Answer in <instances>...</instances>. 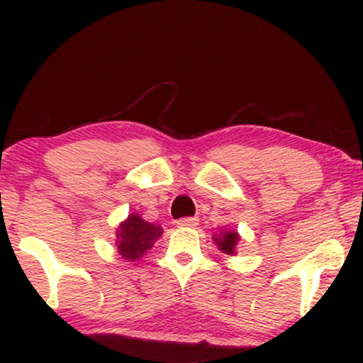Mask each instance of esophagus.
<instances>
[{"label": "esophagus", "instance_id": "obj_1", "mask_svg": "<svg viewBox=\"0 0 363 363\" xmlns=\"http://www.w3.org/2000/svg\"><path fill=\"white\" fill-rule=\"evenodd\" d=\"M198 222H199V220L196 218V216H184V218H179L177 222H176V225H177V227H191V228H194L196 225H198Z\"/></svg>", "mask_w": 363, "mask_h": 363}]
</instances>
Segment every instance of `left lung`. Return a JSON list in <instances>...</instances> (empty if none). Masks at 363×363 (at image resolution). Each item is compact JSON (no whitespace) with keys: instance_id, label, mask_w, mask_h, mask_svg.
<instances>
[{"instance_id":"obj_1","label":"left lung","mask_w":363,"mask_h":363,"mask_svg":"<svg viewBox=\"0 0 363 363\" xmlns=\"http://www.w3.org/2000/svg\"><path fill=\"white\" fill-rule=\"evenodd\" d=\"M215 240L223 252L234 254V249H235L237 240H239V235H237V232H222V235H220L218 239L215 237Z\"/></svg>"}]
</instances>
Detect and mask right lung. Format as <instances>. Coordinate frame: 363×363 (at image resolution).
Here are the masks:
<instances>
[{
  "mask_svg": "<svg viewBox=\"0 0 363 363\" xmlns=\"http://www.w3.org/2000/svg\"><path fill=\"white\" fill-rule=\"evenodd\" d=\"M162 235V228L157 225L145 222L136 213L129 215L124 223L118 228V249L119 254L128 261H136L143 256L158 237Z\"/></svg>",
  "mask_w": 363,
  "mask_h": 363,
  "instance_id": "1",
  "label": "right lung"
}]
</instances>
